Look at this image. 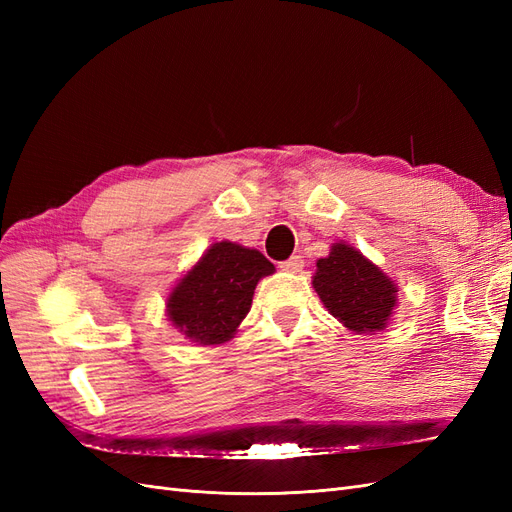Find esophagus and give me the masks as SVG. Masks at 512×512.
<instances>
[{
  "label": "esophagus",
  "instance_id": "34e87169",
  "mask_svg": "<svg viewBox=\"0 0 512 512\" xmlns=\"http://www.w3.org/2000/svg\"><path fill=\"white\" fill-rule=\"evenodd\" d=\"M280 269L288 273H299L303 269V258L301 256H290L288 260L280 262Z\"/></svg>",
  "mask_w": 512,
  "mask_h": 512
}]
</instances>
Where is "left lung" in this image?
Here are the masks:
<instances>
[{
  "label": "left lung",
  "instance_id": "left-lung-1",
  "mask_svg": "<svg viewBox=\"0 0 512 512\" xmlns=\"http://www.w3.org/2000/svg\"><path fill=\"white\" fill-rule=\"evenodd\" d=\"M316 267L314 288L331 316L354 333H374L386 327L397 301V286L359 250L335 243Z\"/></svg>",
  "mask_w": 512,
  "mask_h": 512
}]
</instances>
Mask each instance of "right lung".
<instances>
[{
    "label": "right lung",
    "instance_id": "1",
    "mask_svg": "<svg viewBox=\"0 0 512 512\" xmlns=\"http://www.w3.org/2000/svg\"><path fill=\"white\" fill-rule=\"evenodd\" d=\"M275 267L256 250L213 243L168 297V318L192 342L222 344L252 307L260 277Z\"/></svg>",
    "mask_w": 512,
    "mask_h": 512
}]
</instances>
